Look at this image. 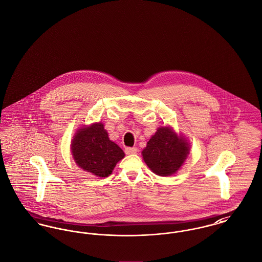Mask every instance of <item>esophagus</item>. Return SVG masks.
<instances>
[{"mask_svg":"<svg viewBox=\"0 0 262 262\" xmlns=\"http://www.w3.org/2000/svg\"><path fill=\"white\" fill-rule=\"evenodd\" d=\"M137 148H135V147H127V148H125V153L127 154V155H132V154H136L137 153Z\"/></svg>","mask_w":262,"mask_h":262,"instance_id":"esophagus-1","label":"esophagus"}]
</instances>
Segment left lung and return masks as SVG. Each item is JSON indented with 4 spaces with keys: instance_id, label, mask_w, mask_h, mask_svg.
Returning a JSON list of instances; mask_svg holds the SVG:
<instances>
[{
    "instance_id": "8db88e82",
    "label": "left lung",
    "mask_w": 262,
    "mask_h": 262,
    "mask_svg": "<svg viewBox=\"0 0 262 262\" xmlns=\"http://www.w3.org/2000/svg\"><path fill=\"white\" fill-rule=\"evenodd\" d=\"M189 154V145L178 138L169 127H161L149 140L142 155L155 174L167 177L176 173Z\"/></svg>"
}]
</instances>
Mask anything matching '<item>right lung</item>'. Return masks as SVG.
I'll return each instance as SVG.
<instances>
[{
  "instance_id": "right-lung-1",
  "label": "right lung",
  "mask_w": 262,
  "mask_h": 262,
  "mask_svg": "<svg viewBox=\"0 0 262 262\" xmlns=\"http://www.w3.org/2000/svg\"><path fill=\"white\" fill-rule=\"evenodd\" d=\"M71 152L80 168L97 177L111 174L125 155L118 145L109 140L102 123L78 130L72 140Z\"/></svg>"
}]
</instances>
